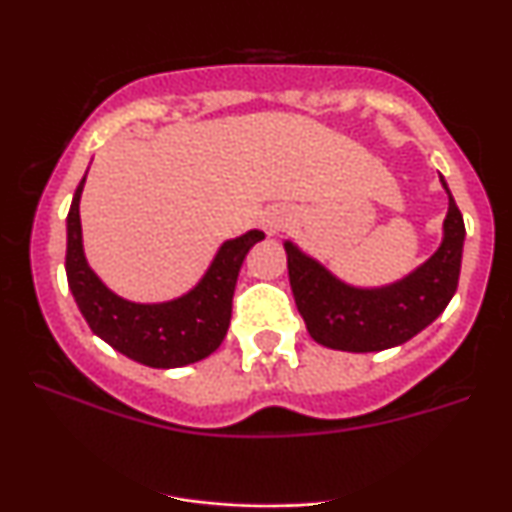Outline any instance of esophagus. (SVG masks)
Here are the masks:
<instances>
[{
	"mask_svg": "<svg viewBox=\"0 0 512 512\" xmlns=\"http://www.w3.org/2000/svg\"><path fill=\"white\" fill-rule=\"evenodd\" d=\"M281 226H284V219H281L276 211H267V214L262 216V228L269 233V236H274Z\"/></svg>",
	"mask_w": 512,
	"mask_h": 512,
	"instance_id": "obj_1",
	"label": "esophagus"
}]
</instances>
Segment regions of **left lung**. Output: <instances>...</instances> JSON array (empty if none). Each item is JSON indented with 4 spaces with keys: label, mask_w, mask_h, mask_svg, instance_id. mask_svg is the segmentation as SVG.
Masks as SVG:
<instances>
[{
    "label": "left lung",
    "mask_w": 512,
    "mask_h": 512,
    "mask_svg": "<svg viewBox=\"0 0 512 512\" xmlns=\"http://www.w3.org/2000/svg\"><path fill=\"white\" fill-rule=\"evenodd\" d=\"M440 185L448 195V214L438 250L392 284H349L293 240H284L296 308L317 344L351 354L385 351L409 342L448 308L460 279L464 221L443 175Z\"/></svg>",
    "instance_id": "obj_1"
}]
</instances>
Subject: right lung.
<instances>
[{"mask_svg":"<svg viewBox=\"0 0 512 512\" xmlns=\"http://www.w3.org/2000/svg\"><path fill=\"white\" fill-rule=\"evenodd\" d=\"M84 185L86 175L76 187L67 214L64 269L69 291L91 332L115 351L149 368H182L214 354L231 325L240 264L264 233L252 228L243 236L223 240L202 279L182 296L161 303L129 301L108 289L86 260L79 216Z\"/></svg>","mask_w":512,"mask_h":512,"instance_id":"1","label":"right lung"}]
</instances>
